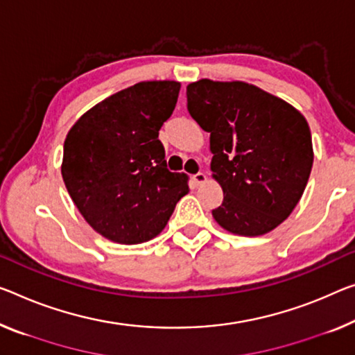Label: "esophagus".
Listing matches in <instances>:
<instances>
[{
	"mask_svg": "<svg viewBox=\"0 0 355 355\" xmlns=\"http://www.w3.org/2000/svg\"><path fill=\"white\" fill-rule=\"evenodd\" d=\"M192 182L195 185H201L203 182H206V174L205 173H196L192 176Z\"/></svg>",
	"mask_w": 355,
	"mask_h": 355,
	"instance_id": "1",
	"label": "esophagus"
}]
</instances>
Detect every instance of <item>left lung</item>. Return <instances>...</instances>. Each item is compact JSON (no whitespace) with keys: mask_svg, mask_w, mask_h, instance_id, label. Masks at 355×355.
<instances>
[{"mask_svg":"<svg viewBox=\"0 0 355 355\" xmlns=\"http://www.w3.org/2000/svg\"><path fill=\"white\" fill-rule=\"evenodd\" d=\"M187 109L209 133L212 178L223 190L222 205L212 209L216 222L241 236L275 230L302 198L313 168L306 119L239 80L189 84Z\"/></svg>","mask_w":355,"mask_h":355,"instance_id":"1","label":"left lung"}]
</instances>
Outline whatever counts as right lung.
<instances>
[{
    "mask_svg": "<svg viewBox=\"0 0 355 355\" xmlns=\"http://www.w3.org/2000/svg\"><path fill=\"white\" fill-rule=\"evenodd\" d=\"M181 84L149 80L89 109L64 139L62 176L87 223L101 236L139 244L157 236L189 192L166 168L159 139Z\"/></svg>",
    "mask_w": 355,
    "mask_h": 355,
    "instance_id": "add662e5",
    "label": "right lung"
}]
</instances>
